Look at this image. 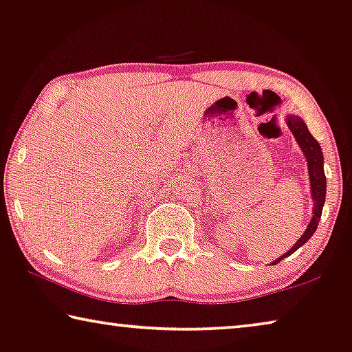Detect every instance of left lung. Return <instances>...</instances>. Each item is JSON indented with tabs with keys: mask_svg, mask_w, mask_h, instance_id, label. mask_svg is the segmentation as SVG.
<instances>
[{
	"mask_svg": "<svg viewBox=\"0 0 352 352\" xmlns=\"http://www.w3.org/2000/svg\"><path fill=\"white\" fill-rule=\"evenodd\" d=\"M286 124L287 128L291 129V133L294 138H296L298 146L305 155L307 164H308V177H310V188H311V199H313V214L310 223L305 229V232L302 234V237L297 240L296 243L291 246V250L285 253L280 258L275 259L272 264H278V262L283 261L287 256H291L294 251H297L302 245H305L308 240L313 237L314 230L318 228L319 219H321L322 214V207L324 202H326V191H327V180H326V174H324V156H322V150L321 145L318 144V140L313 138L308 131L305 122L297 115H286Z\"/></svg>",
	"mask_w": 352,
	"mask_h": 352,
	"instance_id": "obj_1",
	"label": "left lung"
}]
</instances>
